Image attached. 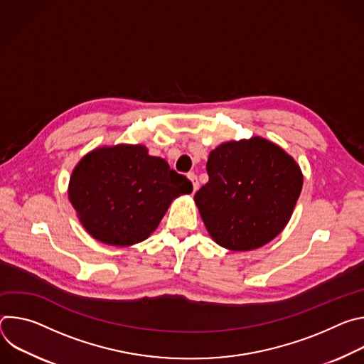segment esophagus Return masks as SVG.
Returning <instances> with one entry per match:
<instances>
[{"instance_id":"obj_1","label":"esophagus","mask_w":364,"mask_h":364,"mask_svg":"<svg viewBox=\"0 0 364 364\" xmlns=\"http://www.w3.org/2000/svg\"><path fill=\"white\" fill-rule=\"evenodd\" d=\"M188 178H190V180H191V183H193V190H194V191H197V190H198V187H200L198 180H197V176H196L194 173H188Z\"/></svg>"}]
</instances>
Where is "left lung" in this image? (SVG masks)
<instances>
[{
  "label": "left lung",
  "instance_id": "1",
  "mask_svg": "<svg viewBox=\"0 0 364 364\" xmlns=\"http://www.w3.org/2000/svg\"><path fill=\"white\" fill-rule=\"evenodd\" d=\"M207 181L194 201L207 232L229 250H252L277 237L302 188L295 160L277 144L253 136L209 154Z\"/></svg>",
  "mask_w": 364,
  "mask_h": 364
}]
</instances>
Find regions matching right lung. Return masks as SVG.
<instances>
[{
    "mask_svg": "<svg viewBox=\"0 0 364 364\" xmlns=\"http://www.w3.org/2000/svg\"><path fill=\"white\" fill-rule=\"evenodd\" d=\"M193 191L191 181L152 157L144 145L100 146L77 163L69 200L96 240L131 246L159 228L171 201Z\"/></svg>",
    "mask_w": 364,
    "mask_h": 364,
    "instance_id": "1",
    "label": "right lung"
}]
</instances>
